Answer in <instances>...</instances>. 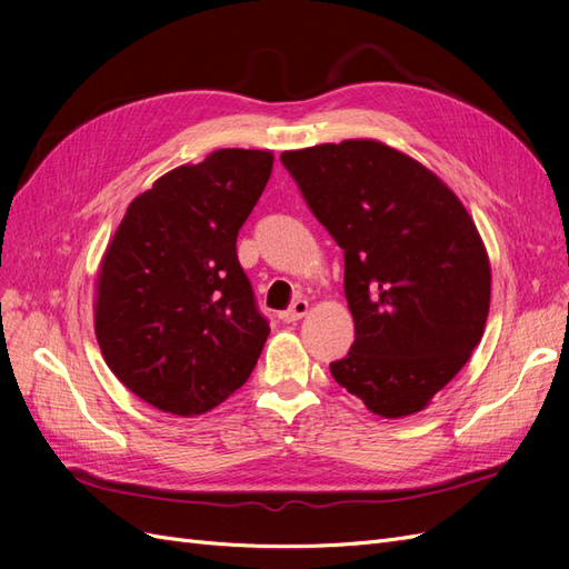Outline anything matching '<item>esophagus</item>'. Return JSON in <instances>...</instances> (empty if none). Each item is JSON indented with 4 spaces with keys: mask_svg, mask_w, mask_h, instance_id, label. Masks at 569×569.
Here are the masks:
<instances>
[{
    "mask_svg": "<svg viewBox=\"0 0 569 569\" xmlns=\"http://www.w3.org/2000/svg\"><path fill=\"white\" fill-rule=\"evenodd\" d=\"M308 313V301L306 299H297L295 303H291L287 311L282 313V320L284 322H297V320H301L303 316Z\"/></svg>",
    "mask_w": 569,
    "mask_h": 569,
    "instance_id": "esophagus-1",
    "label": "esophagus"
}]
</instances>
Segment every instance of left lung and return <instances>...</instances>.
Masks as SVG:
<instances>
[{
  "mask_svg": "<svg viewBox=\"0 0 569 569\" xmlns=\"http://www.w3.org/2000/svg\"><path fill=\"white\" fill-rule=\"evenodd\" d=\"M280 161L343 249L356 339L332 377L382 418L422 410L485 335L491 270L470 213L432 170L375 140Z\"/></svg>",
  "mask_w": 569,
  "mask_h": 569,
  "instance_id": "obj_1",
  "label": "left lung"
}]
</instances>
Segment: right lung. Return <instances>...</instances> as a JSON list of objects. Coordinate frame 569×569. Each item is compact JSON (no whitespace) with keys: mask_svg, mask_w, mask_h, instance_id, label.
I'll return each instance as SVG.
<instances>
[{"mask_svg":"<svg viewBox=\"0 0 569 569\" xmlns=\"http://www.w3.org/2000/svg\"><path fill=\"white\" fill-rule=\"evenodd\" d=\"M272 153L218 149L132 199L101 258L94 332L111 372L173 416L242 387L270 335L237 258Z\"/></svg>","mask_w":569,"mask_h":569,"instance_id":"1","label":"right lung"}]
</instances>
